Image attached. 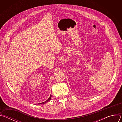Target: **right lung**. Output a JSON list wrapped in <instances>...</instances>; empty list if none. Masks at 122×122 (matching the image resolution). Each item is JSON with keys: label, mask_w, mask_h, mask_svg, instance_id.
Instances as JSON below:
<instances>
[{"label": "right lung", "mask_w": 122, "mask_h": 122, "mask_svg": "<svg viewBox=\"0 0 122 122\" xmlns=\"http://www.w3.org/2000/svg\"><path fill=\"white\" fill-rule=\"evenodd\" d=\"M51 96H50V97H49V98H48L46 101H44V102H42V103H41L38 104H45V103H46V102H48L49 101H50V100H51Z\"/></svg>", "instance_id": "add662e5"}]
</instances>
